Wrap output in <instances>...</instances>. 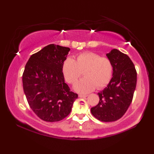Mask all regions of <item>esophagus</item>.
I'll return each instance as SVG.
<instances>
[{
	"instance_id": "34e87169",
	"label": "esophagus",
	"mask_w": 154,
	"mask_h": 154,
	"mask_svg": "<svg viewBox=\"0 0 154 154\" xmlns=\"http://www.w3.org/2000/svg\"><path fill=\"white\" fill-rule=\"evenodd\" d=\"M88 95H87V94H79V97H87Z\"/></svg>"
}]
</instances>
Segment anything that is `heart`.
<instances>
[{
    "mask_svg": "<svg viewBox=\"0 0 154 154\" xmlns=\"http://www.w3.org/2000/svg\"><path fill=\"white\" fill-rule=\"evenodd\" d=\"M65 81L74 84L83 72L84 78L75 85L74 89L81 93H87L94 88L101 89L107 85L112 76L113 66L110 59L101 57L93 52L77 55L76 60L69 57L62 65Z\"/></svg>",
    "mask_w": 154,
    "mask_h": 154,
    "instance_id": "b5f03b06",
    "label": "heart"
}]
</instances>
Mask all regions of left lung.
Segmentation results:
<instances>
[{
	"mask_svg": "<svg viewBox=\"0 0 154 154\" xmlns=\"http://www.w3.org/2000/svg\"><path fill=\"white\" fill-rule=\"evenodd\" d=\"M106 56L112 63L113 77L107 87L98 93L99 102L91 111L98 120L113 122L125 114L132 103L137 73L130 58L116 49L111 50Z\"/></svg>",
	"mask_w": 154,
	"mask_h": 154,
	"instance_id": "left-lung-1",
	"label": "left lung"
}]
</instances>
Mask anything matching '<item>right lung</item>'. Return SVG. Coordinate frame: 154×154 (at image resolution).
<instances>
[{"label":"right lung","mask_w":154,"mask_h":154,"mask_svg":"<svg viewBox=\"0 0 154 154\" xmlns=\"http://www.w3.org/2000/svg\"><path fill=\"white\" fill-rule=\"evenodd\" d=\"M70 49L50 44L32 54L22 75L29 106L46 122H58L71 112L78 94L65 83L62 65Z\"/></svg>","instance_id":"add662e5"}]
</instances>
